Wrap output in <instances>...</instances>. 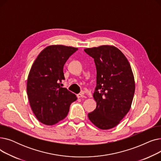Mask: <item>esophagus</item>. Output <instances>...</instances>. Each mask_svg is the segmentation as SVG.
I'll return each instance as SVG.
<instances>
[{
	"label": "esophagus",
	"instance_id": "1",
	"mask_svg": "<svg viewBox=\"0 0 161 161\" xmlns=\"http://www.w3.org/2000/svg\"><path fill=\"white\" fill-rule=\"evenodd\" d=\"M77 97L78 98H86V97L84 95L83 93H79L77 95Z\"/></svg>",
	"mask_w": 161,
	"mask_h": 161
}]
</instances>
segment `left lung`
Masks as SVG:
<instances>
[{"label": "left lung", "instance_id": "8db88e82", "mask_svg": "<svg viewBox=\"0 0 161 161\" xmlns=\"http://www.w3.org/2000/svg\"><path fill=\"white\" fill-rule=\"evenodd\" d=\"M84 51L94 58L97 69L93 93L97 108L88 117L100 129H112L131 107L135 91L131 66L125 55L114 46L103 45Z\"/></svg>", "mask_w": 161, "mask_h": 161}]
</instances>
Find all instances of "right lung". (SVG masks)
Returning <instances> with one entry per match:
<instances>
[{
  "instance_id": "obj_1",
  "label": "right lung",
  "mask_w": 161,
  "mask_h": 161,
  "mask_svg": "<svg viewBox=\"0 0 161 161\" xmlns=\"http://www.w3.org/2000/svg\"><path fill=\"white\" fill-rule=\"evenodd\" d=\"M77 47L52 45L39 53L30 70L27 92L32 110L37 119L46 125L63 120L69 112L75 94L61 87L63 67Z\"/></svg>"
}]
</instances>
